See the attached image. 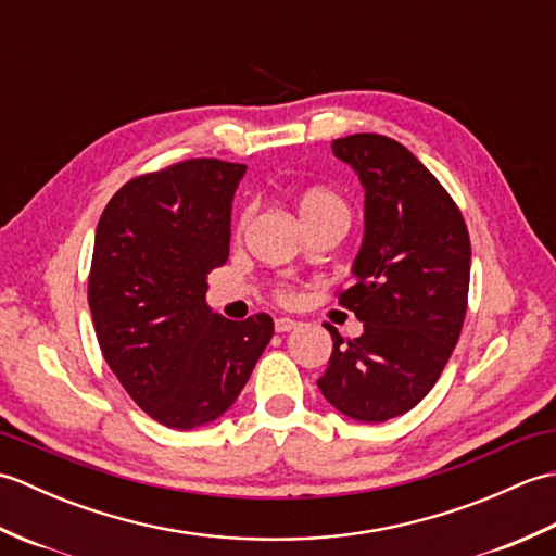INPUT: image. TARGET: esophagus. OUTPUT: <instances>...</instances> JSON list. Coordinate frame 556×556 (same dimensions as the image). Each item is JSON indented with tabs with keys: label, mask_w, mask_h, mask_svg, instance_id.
Listing matches in <instances>:
<instances>
[{
	"label": "esophagus",
	"mask_w": 556,
	"mask_h": 556,
	"mask_svg": "<svg viewBox=\"0 0 556 556\" xmlns=\"http://www.w3.org/2000/svg\"><path fill=\"white\" fill-rule=\"evenodd\" d=\"M296 320H291V317H277L275 320V329L279 334H285V332H291V329H296Z\"/></svg>",
	"instance_id": "esophagus-1"
}]
</instances>
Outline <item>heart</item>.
I'll return each instance as SVG.
<instances>
[{
    "label": "heart",
    "instance_id": "obj_1",
    "mask_svg": "<svg viewBox=\"0 0 556 556\" xmlns=\"http://www.w3.org/2000/svg\"><path fill=\"white\" fill-rule=\"evenodd\" d=\"M253 205H248L241 210V215L236 217L233 222V233L241 236L248 227V222L253 217ZM299 212L303 222L308 224V227H317V224L329 222V219H341V222H349L351 217V210L349 203L344 198H341L332 188H325V186H313L299 198ZM279 299L281 301H291L293 293L289 289H281L279 291Z\"/></svg>",
    "mask_w": 556,
    "mask_h": 556
}]
</instances>
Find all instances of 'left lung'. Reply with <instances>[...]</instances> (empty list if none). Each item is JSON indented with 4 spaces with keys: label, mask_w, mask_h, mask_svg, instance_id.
<instances>
[{
    "label": "left lung",
    "mask_w": 556,
    "mask_h": 556,
    "mask_svg": "<svg viewBox=\"0 0 556 556\" xmlns=\"http://www.w3.org/2000/svg\"><path fill=\"white\" fill-rule=\"evenodd\" d=\"M332 150L365 188V236L356 281L339 305L363 323L332 356L317 387L344 416L384 422L428 396L458 341L468 308L470 239L454 198L396 140L353 134Z\"/></svg>",
    "instance_id": "8db88e82"
}]
</instances>
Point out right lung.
<instances>
[{"label": "right lung", "mask_w": 556, "mask_h": 556, "mask_svg": "<svg viewBox=\"0 0 556 556\" xmlns=\"http://www.w3.org/2000/svg\"><path fill=\"white\" fill-rule=\"evenodd\" d=\"M245 164L195 157L134 176L104 207L88 275L102 356L152 420H217L275 334L267 313L233 323L205 303L229 257L231 200Z\"/></svg>", "instance_id": "obj_1"}]
</instances>
